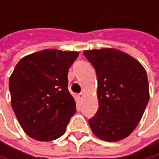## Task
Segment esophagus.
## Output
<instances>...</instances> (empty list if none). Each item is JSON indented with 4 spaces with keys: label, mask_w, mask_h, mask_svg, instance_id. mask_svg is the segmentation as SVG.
<instances>
[{
    "label": "esophagus",
    "mask_w": 159,
    "mask_h": 159,
    "mask_svg": "<svg viewBox=\"0 0 159 159\" xmlns=\"http://www.w3.org/2000/svg\"><path fill=\"white\" fill-rule=\"evenodd\" d=\"M83 97H84V94H83V93H81V94H78V98H79L80 100L83 99Z\"/></svg>",
    "instance_id": "1"
}]
</instances>
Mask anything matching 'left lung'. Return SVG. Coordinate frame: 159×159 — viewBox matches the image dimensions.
Returning <instances> with one entry per match:
<instances>
[{
    "label": "left lung",
    "instance_id": "1",
    "mask_svg": "<svg viewBox=\"0 0 159 159\" xmlns=\"http://www.w3.org/2000/svg\"><path fill=\"white\" fill-rule=\"evenodd\" d=\"M97 77L98 110L89 119L95 137L107 142L127 137L137 127L149 100L147 72L128 53L103 48L83 52Z\"/></svg>",
    "mask_w": 159,
    "mask_h": 159
}]
</instances>
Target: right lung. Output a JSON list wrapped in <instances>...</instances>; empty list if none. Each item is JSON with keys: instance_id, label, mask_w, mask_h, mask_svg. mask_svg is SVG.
<instances>
[{"instance_id": "1", "label": "right lung", "mask_w": 159, "mask_h": 159, "mask_svg": "<svg viewBox=\"0 0 159 159\" xmlns=\"http://www.w3.org/2000/svg\"><path fill=\"white\" fill-rule=\"evenodd\" d=\"M78 55L75 51L45 49L22 57L15 66L9 79L11 104L30 137L52 141L64 135L76 112L67 75Z\"/></svg>"}]
</instances>
